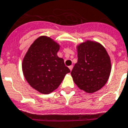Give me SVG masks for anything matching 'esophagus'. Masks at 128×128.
I'll list each match as a JSON object with an SVG mask.
<instances>
[{
	"label": "esophagus",
	"mask_w": 128,
	"mask_h": 128,
	"mask_svg": "<svg viewBox=\"0 0 128 128\" xmlns=\"http://www.w3.org/2000/svg\"><path fill=\"white\" fill-rule=\"evenodd\" d=\"M69 69L70 70V71L72 70V69H73V66H72H72H69Z\"/></svg>",
	"instance_id": "obj_1"
}]
</instances>
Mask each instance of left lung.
Listing matches in <instances>:
<instances>
[{
  "label": "left lung",
  "mask_w": 128,
  "mask_h": 128,
  "mask_svg": "<svg viewBox=\"0 0 128 128\" xmlns=\"http://www.w3.org/2000/svg\"><path fill=\"white\" fill-rule=\"evenodd\" d=\"M78 60L71 75L80 90L87 93L99 90L107 82L111 71L110 59L104 46L87 40L77 47Z\"/></svg>",
  "instance_id": "left-lung-1"
}]
</instances>
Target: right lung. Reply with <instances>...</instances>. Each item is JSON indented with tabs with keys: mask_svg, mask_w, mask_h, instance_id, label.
<instances>
[{
	"mask_svg": "<svg viewBox=\"0 0 128 128\" xmlns=\"http://www.w3.org/2000/svg\"><path fill=\"white\" fill-rule=\"evenodd\" d=\"M60 46L51 38H38L22 60V70L28 84L42 94H50L57 88L70 70L57 52Z\"/></svg>",
	"mask_w": 128,
	"mask_h": 128,
	"instance_id": "1",
	"label": "right lung"
}]
</instances>
